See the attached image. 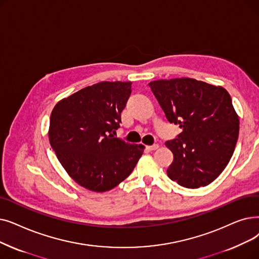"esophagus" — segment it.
Listing matches in <instances>:
<instances>
[{"instance_id":"obj_1","label":"esophagus","mask_w":259,"mask_h":259,"mask_svg":"<svg viewBox=\"0 0 259 259\" xmlns=\"http://www.w3.org/2000/svg\"><path fill=\"white\" fill-rule=\"evenodd\" d=\"M147 148L149 149V150H156L157 148H159V145L157 144H153V145H151V146H147Z\"/></svg>"}]
</instances>
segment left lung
<instances>
[{"instance_id": "obj_1", "label": "left lung", "mask_w": 259, "mask_h": 259, "mask_svg": "<svg viewBox=\"0 0 259 259\" xmlns=\"http://www.w3.org/2000/svg\"><path fill=\"white\" fill-rule=\"evenodd\" d=\"M151 91L178 139L165 143L174 154L167 176L187 188L206 186L229 164L239 134V117L226 89L194 78L154 80Z\"/></svg>"}]
</instances>
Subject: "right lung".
I'll return each mask as SVG.
<instances>
[{
  "instance_id": "add662e5",
  "label": "right lung",
  "mask_w": 259,
  "mask_h": 259,
  "mask_svg": "<svg viewBox=\"0 0 259 259\" xmlns=\"http://www.w3.org/2000/svg\"><path fill=\"white\" fill-rule=\"evenodd\" d=\"M131 84L98 82L61 99L52 111V148L67 175L92 192H108L122 182L145 149L142 144L126 143L113 136Z\"/></svg>"
}]
</instances>
